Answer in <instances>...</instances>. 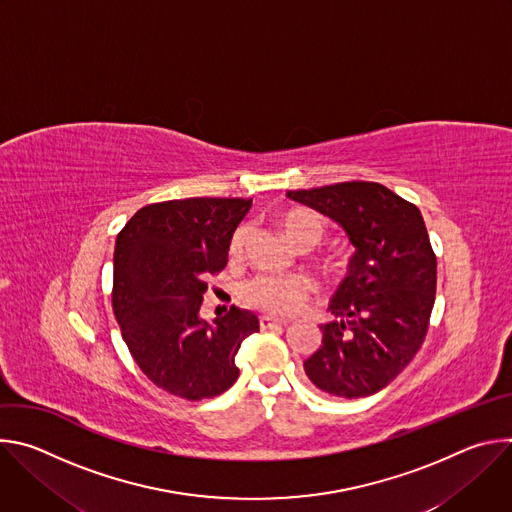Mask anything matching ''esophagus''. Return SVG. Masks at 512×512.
Listing matches in <instances>:
<instances>
[{"instance_id":"obj_1","label":"esophagus","mask_w":512,"mask_h":512,"mask_svg":"<svg viewBox=\"0 0 512 512\" xmlns=\"http://www.w3.org/2000/svg\"><path fill=\"white\" fill-rule=\"evenodd\" d=\"M283 324H287V322H285V320H279V318H271V316H261V318H259V326H261L263 330L273 328V326H283Z\"/></svg>"}]
</instances>
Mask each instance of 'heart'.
Listing matches in <instances>:
<instances>
[{
	"label": "heart",
	"instance_id": "1",
	"mask_svg": "<svg viewBox=\"0 0 512 512\" xmlns=\"http://www.w3.org/2000/svg\"><path fill=\"white\" fill-rule=\"evenodd\" d=\"M279 227L300 249H312L322 243L326 225L322 218L308 210H285L279 216ZM247 241V229L239 227L229 245L231 257H239ZM312 281L304 275H257L245 289L243 298L249 306L273 316L294 314L310 296Z\"/></svg>",
	"mask_w": 512,
	"mask_h": 512
}]
</instances>
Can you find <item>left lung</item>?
I'll return each instance as SVG.
<instances>
[{"label":"left lung","mask_w":512,"mask_h":512,"mask_svg":"<svg viewBox=\"0 0 512 512\" xmlns=\"http://www.w3.org/2000/svg\"><path fill=\"white\" fill-rule=\"evenodd\" d=\"M338 223L354 255L322 324V346L304 360L324 393L358 399L387 387L421 348L435 302L437 261L419 208L377 182L289 190Z\"/></svg>","instance_id":"1"}]
</instances>
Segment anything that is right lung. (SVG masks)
Listing matches in <instances>:
<instances>
[{"label":"right lung","instance_id":"1","mask_svg":"<svg viewBox=\"0 0 512 512\" xmlns=\"http://www.w3.org/2000/svg\"><path fill=\"white\" fill-rule=\"evenodd\" d=\"M245 198H184L139 208L115 241L113 314L121 336L160 389L200 401L239 379L235 356L259 330L253 312L200 318L208 277L223 271Z\"/></svg>","mask_w":512,"mask_h":512}]
</instances>
